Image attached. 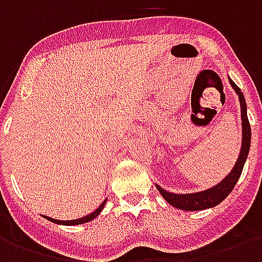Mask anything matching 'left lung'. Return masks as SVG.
Wrapping results in <instances>:
<instances>
[{"label":"left lung","mask_w":262,"mask_h":262,"mask_svg":"<svg viewBox=\"0 0 262 262\" xmlns=\"http://www.w3.org/2000/svg\"><path fill=\"white\" fill-rule=\"evenodd\" d=\"M230 85L233 90L236 91L240 99V108H242V127H243V140H242V148H240V154L237 159L236 164L230 171V174L226 177L223 181H220L217 185L201 191V192L193 193H172L165 191L164 188L160 185H156L159 189V192L163 195L167 202L170 203L171 206L177 209H182V210H203V209L213 208L216 205H219L222 201H225L226 196L233 191V188L238 181V178L242 176L243 167L247 160L248 151H250V143H251V127H250V122H248L247 116V105H246V99L243 95L242 90L229 78Z\"/></svg>","instance_id":"1"}]
</instances>
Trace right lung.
<instances>
[{
    "instance_id": "obj_1",
    "label": "right lung",
    "mask_w": 262,
    "mask_h": 262,
    "mask_svg": "<svg viewBox=\"0 0 262 262\" xmlns=\"http://www.w3.org/2000/svg\"><path fill=\"white\" fill-rule=\"evenodd\" d=\"M105 202H106V199L103 201L99 206H98L92 213L86 214V216H84V217H81V219H74V220H57V219H53V217H49V216H43L45 219L50 220V222H53V223H56V225H64V226H74V225H82V223H86V222H91L92 219H95L98 214L101 213V210L103 209V206H105Z\"/></svg>"
}]
</instances>
